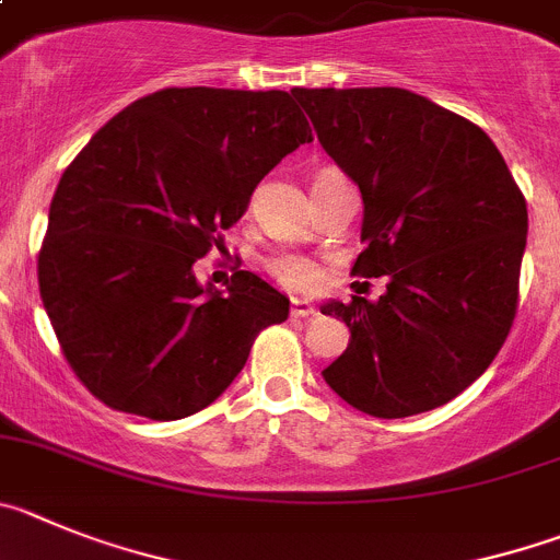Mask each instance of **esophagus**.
<instances>
[{"instance_id": "1", "label": "esophagus", "mask_w": 560, "mask_h": 560, "mask_svg": "<svg viewBox=\"0 0 560 560\" xmlns=\"http://www.w3.org/2000/svg\"><path fill=\"white\" fill-rule=\"evenodd\" d=\"M319 314L311 302L305 300H294L291 302V319H314V316Z\"/></svg>"}]
</instances>
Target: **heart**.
Here are the masks:
<instances>
[{
	"label": "heart",
	"instance_id": "heart-1",
	"mask_svg": "<svg viewBox=\"0 0 560 560\" xmlns=\"http://www.w3.org/2000/svg\"><path fill=\"white\" fill-rule=\"evenodd\" d=\"M266 269H269V275L275 277L277 283L291 291H311L319 283L316 266L305 258H296V255H275L266 264Z\"/></svg>",
	"mask_w": 560,
	"mask_h": 560
}]
</instances>
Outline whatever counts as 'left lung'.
<instances>
[{"mask_svg":"<svg viewBox=\"0 0 560 560\" xmlns=\"http://www.w3.org/2000/svg\"><path fill=\"white\" fill-rule=\"evenodd\" d=\"M327 155L361 188L352 275L388 277L377 302H327L350 347L325 369L377 419L458 397L505 343L520 302L527 205L478 125L405 89H296Z\"/></svg>","mask_w":560,"mask_h":560,"instance_id":"obj_1","label":"left lung"}]
</instances>
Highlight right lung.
<instances>
[{
	"mask_svg": "<svg viewBox=\"0 0 560 560\" xmlns=\"http://www.w3.org/2000/svg\"><path fill=\"white\" fill-rule=\"evenodd\" d=\"M314 141L289 91L163 89L113 116L49 205L38 285L66 361L113 410L174 422L208 408L289 300L253 271L228 291L194 264L260 179Z\"/></svg>",
	"mask_w": 560,
	"mask_h": 560,
	"instance_id": "obj_1",
	"label": "right lung"
}]
</instances>
